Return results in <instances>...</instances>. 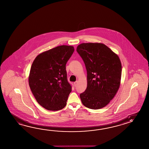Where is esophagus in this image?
<instances>
[{"mask_svg":"<svg viewBox=\"0 0 149 149\" xmlns=\"http://www.w3.org/2000/svg\"><path fill=\"white\" fill-rule=\"evenodd\" d=\"M77 83H78L77 81H76V82H75L74 83V86H76L77 84Z\"/></svg>","mask_w":149,"mask_h":149,"instance_id":"1","label":"esophagus"}]
</instances>
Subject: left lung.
<instances>
[{
    "instance_id": "8db88e82",
    "label": "left lung",
    "mask_w": 149,
    "mask_h": 149,
    "mask_svg": "<svg viewBox=\"0 0 149 149\" xmlns=\"http://www.w3.org/2000/svg\"><path fill=\"white\" fill-rule=\"evenodd\" d=\"M76 51L87 72V87L79 95L81 102L90 109L103 108L120 87L122 66L119 56L102 43H82Z\"/></svg>"
}]
</instances>
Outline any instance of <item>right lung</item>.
<instances>
[{
	"label": "right lung",
	"mask_w": 149,
	"mask_h": 149,
	"mask_svg": "<svg viewBox=\"0 0 149 149\" xmlns=\"http://www.w3.org/2000/svg\"><path fill=\"white\" fill-rule=\"evenodd\" d=\"M74 51L72 46H57L40 53L33 63L29 84L37 102L45 109L56 111L66 105L72 86L66 65Z\"/></svg>",
	"instance_id": "obj_1"
}]
</instances>
